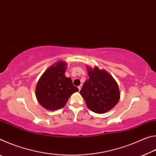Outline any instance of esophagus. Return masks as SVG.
<instances>
[{
    "mask_svg": "<svg viewBox=\"0 0 156 156\" xmlns=\"http://www.w3.org/2000/svg\"><path fill=\"white\" fill-rule=\"evenodd\" d=\"M81 87H82V85H79V86L78 87V89H79V91H80V89H81Z\"/></svg>",
    "mask_w": 156,
    "mask_h": 156,
    "instance_id": "esophagus-1",
    "label": "esophagus"
}]
</instances>
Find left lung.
<instances>
[{
  "mask_svg": "<svg viewBox=\"0 0 156 156\" xmlns=\"http://www.w3.org/2000/svg\"><path fill=\"white\" fill-rule=\"evenodd\" d=\"M89 79L80 91L87 106L92 112L103 113L112 109L120 99L116 82L109 73L97 67L87 68Z\"/></svg>",
  "mask_w": 156,
  "mask_h": 156,
  "instance_id": "obj_1",
  "label": "left lung"
}]
</instances>
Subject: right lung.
Wrapping results in <instances>:
<instances>
[{
	"label": "right lung",
	"mask_w": 156,
	"mask_h": 156,
	"mask_svg": "<svg viewBox=\"0 0 156 156\" xmlns=\"http://www.w3.org/2000/svg\"><path fill=\"white\" fill-rule=\"evenodd\" d=\"M65 62H58L47 69L39 79L36 96L39 103L47 109H61L71 95L79 91L73 84L72 79L65 76Z\"/></svg>",
	"instance_id": "right-lung-1"
}]
</instances>
